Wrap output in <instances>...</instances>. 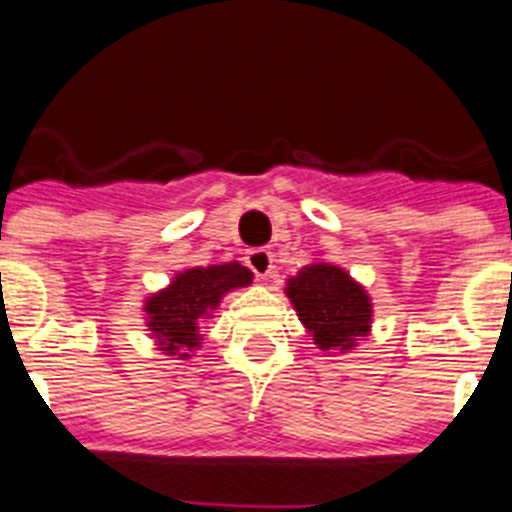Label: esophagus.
I'll use <instances>...</instances> for the list:
<instances>
[{
	"label": "esophagus",
	"mask_w": 512,
	"mask_h": 512,
	"mask_svg": "<svg viewBox=\"0 0 512 512\" xmlns=\"http://www.w3.org/2000/svg\"><path fill=\"white\" fill-rule=\"evenodd\" d=\"M246 264L259 279H269L271 271H274V256H271L269 248H253V251H248Z\"/></svg>",
	"instance_id": "34e87169"
}]
</instances>
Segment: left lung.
I'll return each instance as SVG.
<instances>
[{"instance_id": "1", "label": "left lung", "mask_w": 512, "mask_h": 512, "mask_svg": "<svg viewBox=\"0 0 512 512\" xmlns=\"http://www.w3.org/2000/svg\"><path fill=\"white\" fill-rule=\"evenodd\" d=\"M284 295L315 346L325 354H346L372 330V297L346 269L312 261L287 279Z\"/></svg>"}]
</instances>
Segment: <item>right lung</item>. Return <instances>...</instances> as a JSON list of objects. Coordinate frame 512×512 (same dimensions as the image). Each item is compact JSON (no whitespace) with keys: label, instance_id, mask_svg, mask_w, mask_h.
Returning <instances> with one entry per match:
<instances>
[{"label":"right lung","instance_id":"obj_1","mask_svg":"<svg viewBox=\"0 0 512 512\" xmlns=\"http://www.w3.org/2000/svg\"><path fill=\"white\" fill-rule=\"evenodd\" d=\"M253 274L238 261L212 266H194L174 274L164 289L153 292L143 302L146 328L156 348L166 356L192 359V351L205 341L200 325L212 318L220 300L238 287H248Z\"/></svg>","mask_w":512,"mask_h":512}]
</instances>
